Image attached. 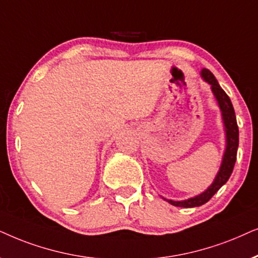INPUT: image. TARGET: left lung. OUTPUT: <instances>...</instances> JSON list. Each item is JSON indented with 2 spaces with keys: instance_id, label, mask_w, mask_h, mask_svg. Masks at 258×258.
<instances>
[{
  "instance_id": "left-lung-1",
  "label": "left lung",
  "mask_w": 258,
  "mask_h": 258,
  "mask_svg": "<svg viewBox=\"0 0 258 258\" xmlns=\"http://www.w3.org/2000/svg\"><path fill=\"white\" fill-rule=\"evenodd\" d=\"M202 77L211 85L212 92H214L216 99H217L219 107L222 109L223 120H224L225 131H226V150L223 158V163L221 170L216 177V179L207 191L196 196L195 198H190L187 201L183 202H174L167 201L174 207L180 208H195L201 207L209 202L216 192L224 185L231 176L233 166H235L236 158H237V149H238V126H237V120L235 115V109L231 104V100L228 97V94L223 91V88L216 80L215 75L209 70L202 71Z\"/></svg>"
}]
</instances>
